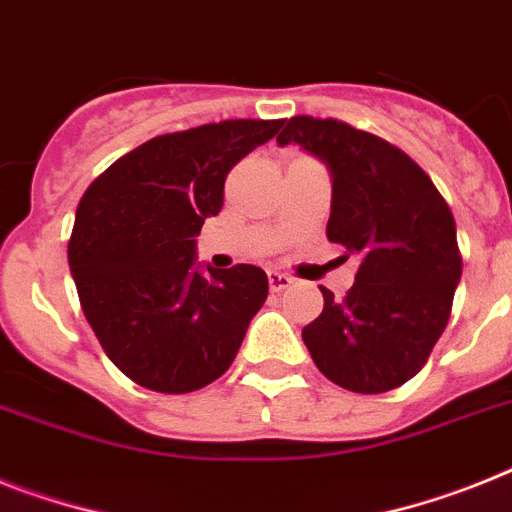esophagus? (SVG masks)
Returning a JSON list of instances; mask_svg holds the SVG:
<instances>
[{
  "mask_svg": "<svg viewBox=\"0 0 512 512\" xmlns=\"http://www.w3.org/2000/svg\"><path fill=\"white\" fill-rule=\"evenodd\" d=\"M268 283H270V291H283L289 289L291 283H294V278L286 276V273H281V270H268Z\"/></svg>",
  "mask_w": 512,
  "mask_h": 512,
  "instance_id": "34e87169",
  "label": "esophagus"
}]
</instances>
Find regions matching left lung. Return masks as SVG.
<instances>
[{"instance_id":"8db88e82","label":"left lung","mask_w":512,"mask_h":512,"mask_svg":"<svg viewBox=\"0 0 512 512\" xmlns=\"http://www.w3.org/2000/svg\"><path fill=\"white\" fill-rule=\"evenodd\" d=\"M278 143H299L333 176L328 239L359 255L343 299L302 330L322 375L351 393H388L427 364L450 320L461 252L455 218L401 148L338 119L291 117Z\"/></svg>"}]
</instances>
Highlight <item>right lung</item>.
<instances>
[{
	"label": "right lung",
	"instance_id": "right-lung-1",
	"mask_svg": "<svg viewBox=\"0 0 512 512\" xmlns=\"http://www.w3.org/2000/svg\"><path fill=\"white\" fill-rule=\"evenodd\" d=\"M283 119H226L158 135L85 190L70 270L111 362L156 393H192L226 372L268 299L257 265L195 268V236L223 208L236 163Z\"/></svg>",
	"mask_w": 512,
	"mask_h": 512
}]
</instances>
